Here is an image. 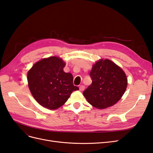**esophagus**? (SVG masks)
Returning <instances> with one entry per match:
<instances>
[{
	"label": "esophagus",
	"mask_w": 153,
	"mask_h": 153,
	"mask_svg": "<svg viewBox=\"0 0 153 153\" xmlns=\"http://www.w3.org/2000/svg\"><path fill=\"white\" fill-rule=\"evenodd\" d=\"M84 89H85V86H84V85H80V87H79V89H80V91H84Z\"/></svg>",
	"instance_id": "1"
}]
</instances>
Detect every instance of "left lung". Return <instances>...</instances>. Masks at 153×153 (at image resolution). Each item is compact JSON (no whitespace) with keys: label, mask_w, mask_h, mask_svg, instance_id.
<instances>
[{"label":"left lung","mask_w":153,"mask_h":153,"mask_svg":"<svg viewBox=\"0 0 153 153\" xmlns=\"http://www.w3.org/2000/svg\"><path fill=\"white\" fill-rule=\"evenodd\" d=\"M92 84L83 92L91 105L103 109L121 98L127 87V78L123 69L108 59L100 60L90 72Z\"/></svg>","instance_id":"left-lung-1"}]
</instances>
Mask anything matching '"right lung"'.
Masks as SVG:
<instances>
[{
  "label": "right lung",
  "instance_id": "add662e5",
  "mask_svg": "<svg viewBox=\"0 0 153 153\" xmlns=\"http://www.w3.org/2000/svg\"><path fill=\"white\" fill-rule=\"evenodd\" d=\"M65 63L57 57L44 59L34 64L27 74L29 89L35 100L48 109L61 107L73 91L79 89L73 85V77L65 73Z\"/></svg>",
  "mask_w": 153,
  "mask_h": 153
}]
</instances>
